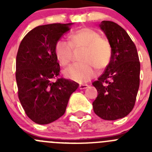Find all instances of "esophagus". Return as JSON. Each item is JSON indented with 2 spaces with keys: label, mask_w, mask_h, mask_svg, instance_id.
I'll use <instances>...</instances> for the list:
<instances>
[{
  "label": "esophagus",
  "mask_w": 152,
  "mask_h": 152,
  "mask_svg": "<svg viewBox=\"0 0 152 152\" xmlns=\"http://www.w3.org/2000/svg\"><path fill=\"white\" fill-rule=\"evenodd\" d=\"M87 88H88V85L86 84H81L79 85V88L80 90H83V89H86Z\"/></svg>",
  "instance_id": "1"
}]
</instances>
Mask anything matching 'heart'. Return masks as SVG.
Here are the masks:
<instances>
[{
  "label": "heart",
  "mask_w": 152,
  "mask_h": 152,
  "mask_svg": "<svg viewBox=\"0 0 152 152\" xmlns=\"http://www.w3.org/2000/svg\"><path fill=\"white\" fill-rule=\"evenodd\" d=\"M68 42L58 39L54 45L58 61L66 66L73 57V49L83 48L81 61L74 64L64 71V76L77 82H87L96 75V69L103 70L110 62L112 46L110 42L92 28L80 27L68 35Z\"/></svg>",
  "instance_id": "b5f03b06"
}]
</instances>
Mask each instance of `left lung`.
I'll list each match as a JSON object with an SVG mask.
<instances>
[{
  "instance_id": "obj_1",
  "label": "left lung",
  "mask_w": 152,
  "mask_h": 152,
  "mask_svg": "<svg viewBox=\"0 0 152 152\" xmlns=\"http://www.w3.org/2000/svg\"><path fill=\"white\" fill-rule=\"evenodd\" d=\"M112 46L110 62L93 82L98 92L95 113L105 120L125 117L132 110L139 88L140 61L137 49L123 28L112 21L100 25Z\"/></svg>"
}]
</instances>
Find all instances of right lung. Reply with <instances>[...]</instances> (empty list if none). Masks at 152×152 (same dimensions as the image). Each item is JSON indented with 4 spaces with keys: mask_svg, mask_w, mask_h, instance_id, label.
Wrapping results in <instances>:
<instances>
[{
    "mask_svg": "<svg viewBox=\"0 0 152 152\" xmlns=\"http://www.w3.org/2000/svg\"><path fill=\"white\" fill-rule=\"evenodd\" d=\"M72 23L36 26L24 36L16 58L18 97L26 116L38 124H49L65 113L70 96L78 88L60 77L54 45ZM56 80L54 81V79Z\"/></svg>",
    "mask_w": 152,
    "mask_h": 152,
    "instance_id": "obj_1",
    "label": "right lung"
}]
</instances>
